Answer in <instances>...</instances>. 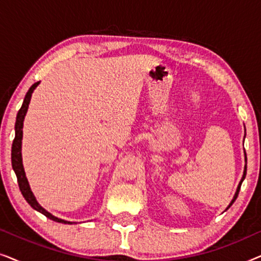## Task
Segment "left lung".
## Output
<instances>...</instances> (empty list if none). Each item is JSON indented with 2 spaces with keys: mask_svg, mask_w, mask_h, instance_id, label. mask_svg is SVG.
Listing matches in <instances>:
<instances>
[{
  "mask_svg": "<svg viewBox=\"0 0 261 261\" xmlns=\"http://www.w3.org/2000/svg\"><path fill=\"white\" fill-rule=\"evenodd\" d=\"M245 138H246V128H245ZM244 152H245V151H244ZM246 172H247V156H246V152H245V167H244V174H242V178H241L240 183H239V185H238V188H237V191H235V195H234V197H233V199H231V201H230L229 205L227 206V209L229 208V206H230L231 204H233V203L235 202V199H237L238 195H239V191H240V188H241V184H242V181H244L245 177H246ZM227 209H226V210H227Z\"/></svg>",
  "mask_w": 261,
  "mask_h": 261,
  "instance_id": "left-lung-1",
  "label": "left lung"
}]
</instances>
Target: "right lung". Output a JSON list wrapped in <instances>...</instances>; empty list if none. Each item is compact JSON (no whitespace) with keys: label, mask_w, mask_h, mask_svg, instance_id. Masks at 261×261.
<instances>
[{"label":"right lung","mask_w":261,"mask_h":261,"mask_svg":"<svg viewBox=\"0 0 261 261\" xmlns=\"http://www.w3.org/2000/svg\"><path fill=\"white\" fill-rule=\"evenodd\" d=\"M39 83H40V82L34 83L30 88V90L27 91L26 96H24L22 106H21L19 113H17V115H16L15 139H14L13 145H12V166H13L14 172H15V174H16L17 183H19L21 194H22L24 199H26L27 203L32 206V208H33L34 210H37V212H39V213H41L42 215H45L46 217H48L49 220L56 221V222L65 223V224H73L76 222H71V221L59 219V217L52 215L51 213H48L47 210H46L45 208H42V206L39 204V202L37 201V198H35L34 194L31 190L30 183H28L26 172H24V169H23L22 153H21V148H22V137H23V132H22L23 121H24V116H26V114H27L28 106H30L32 94H33V91L35 90V88L38 87Z\"/></svg>","instance_id":"add662e5"}]
</instances>
